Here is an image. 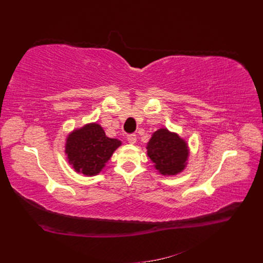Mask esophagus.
I'll return each instance as SVG.
<instances>
[{"label":"esophagus","mask_w":263,"mask_h":263,"mask_svg":"<svg viewBox=\"0 0 263 263\" xmlns=\"http://www.w3.org/2000/svg\"><path fill=\"white\" fill-rule=\"evenodd\" d=\"M127 140H128V142L132 145L136 144V140H137L136 135H128V136H127Z\"/></svg>","instance_id":"34e87169"}]
</instances>
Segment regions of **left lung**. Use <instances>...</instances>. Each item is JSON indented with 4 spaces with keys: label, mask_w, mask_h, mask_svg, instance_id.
<instances>
[{
    "label": "left lung",
    "mask_w": 263,
    "mask_h": 263,
    "mask_svg": "<svg viewBox=\"0 0 263 263\" xmlns=\"http://www.w3.org/2000/svg\"><path fill=\"white\" fill-rule=\"evenodd\" d=\"M147 156L162 176H177L186 168L190 148L185 139L168 128L156 130L146 146Z\"/></svg>",
    "instance_id": "8db88e82"
}]
</instances>
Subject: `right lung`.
Segmentation results:
<instances>
[{
	"label": "right lung",
	"instance_id": "add662e5",
	"mask_svg": "<svg viewBox=\"0 0 263 263\" xmlns=\"http://www.w3.org/2000/svg\"><path fill=\"white\" fill-rule=\"evenodd\" d=\"M122 141L109 138L98 123H87L67 135L65 155L72 169L86 177H94L105 168Z\"/></svg>",
	"mask_w": 263,
	"mask_h": 263
}]
</instances>
